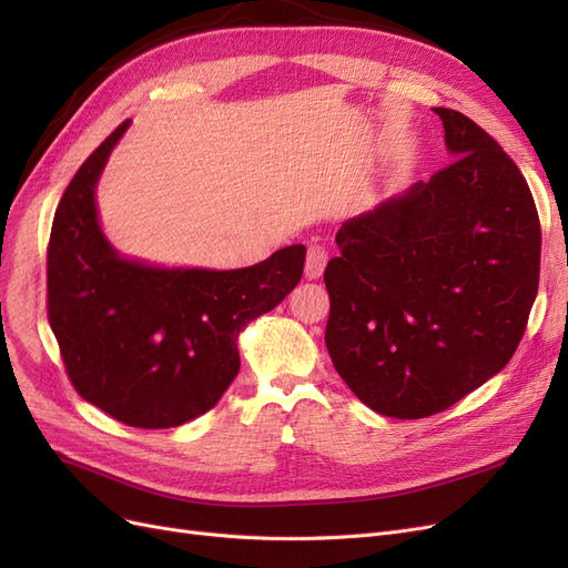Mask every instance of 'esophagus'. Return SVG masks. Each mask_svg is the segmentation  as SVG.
Masks as SVG:
<instances>
[{"instance_id":"obj_1","label":"esophagus","mask_w":568,"mask_h":568,"mask_svg":"<svg viewBox=\"0 0 568 568\" xmlns=\"http://www.w3.org/2000/svg\"><path fill=\"white\" fill-rule=\"evenodd\" d=\"M324 265H326V251L320 244H313L307 248V257H305V277L307 280L322 277Z\"/></svg>"}]
</instances>
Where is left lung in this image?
<instances>
[{"instance_id": "1", "label": "left lung", "mask_w": 568, "mask_h": 568, "mask_svg": "<svg viewBox=\"0 0 568 568\" xmlns=\"http://www.w3.org/2000/svg\"><path fill=\"white\" fill-rule=\"evenodd\" d=\"M434 111L455 161L343 222L324 270L332 363L395 419L436 415L500 372L540 280V220L521 170L471 118Z\"/></svg>"}]
</instances>
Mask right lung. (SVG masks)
Instances as JSON below:
<instances>
[{
    "label": "right lung",
    "instance_id": "obj_1",
    "mask_svg": "<svg viewBox=\"0 0 568 568\" xmlns=\"http://www.w3.org/2000/svg\"><path fill=\"white\" fill-rule=\"evenodd\" d=\"M130 120L65 186L47 248V315L84 400L136 428H170L217 405L239 374L236 338L303 277L294 244L242 270L128 261L99 227L94 189Z\"/></svg>",
    "mask_w": 568,
    "mask_h": 568
}]
</instances>
